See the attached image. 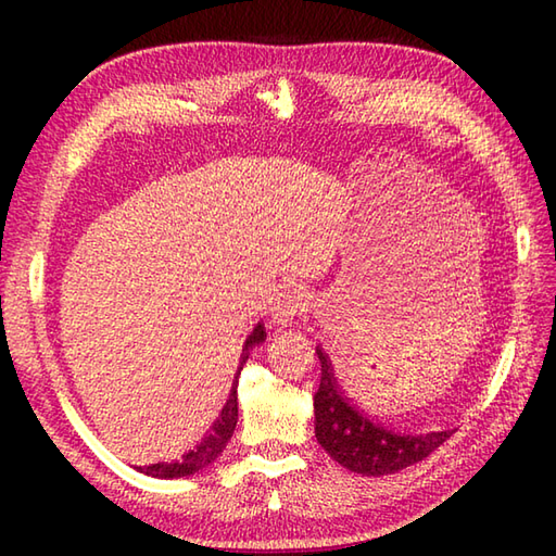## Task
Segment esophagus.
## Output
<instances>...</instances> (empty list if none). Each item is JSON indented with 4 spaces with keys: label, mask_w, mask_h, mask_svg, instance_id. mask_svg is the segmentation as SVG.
<instances>
[{
    "label": "esophagus",
    "mask_w": 556,
    "mask_h": 556,
    "mask_svg": "<svg viewBox=\"0 0 556 556\" xmlns=\"http://www.w3.org/2000/svg\"><path fill=\"white\" fill-rule=\"evenodd\" d=\"M305 311V293L301 289H285L271 308V323L275 325H289L293 317Z\"/></svg>",
    "instance_id": "34e87169"
}]
</instances>
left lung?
I'll return each instance as SVG.
<instances>
[{
    "label": "left lung",
    "mask_w": 556,
    "mask_h": 556,
    "mask_svg": "<svg viewBox=\"0 0 556 556\" xmlns=\"http://www.w3.org/2000/svg\"><path fill=\"white\" fill-rule=\"evenodd\" d=\"M315 353L323 365L320 387L313 396L315 437L337 464L361 476H392L430 456L452 437V430L428 434L394 432L363 416L339 389L327 353L320 346Z\"/></svg>",
    "instance_id": "1"
}]
</instances>
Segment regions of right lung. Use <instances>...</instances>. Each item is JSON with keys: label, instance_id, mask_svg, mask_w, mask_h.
Here are the masks:
<instances>
[{"label": "right lung", "instance_id": "add662e5", "mask_svg": "<svg viewBox=\"0 0 556 556\" xmlns=\"http://www.w3.org/2000/svg\"><path fill=\"white\" fill-rule=\"evenodd\" d=\"M265 327L263 325H255V329L251 334H248L245 344H243V353H241V361H239V372H236V380L231 384V392L227 404H224L219 418L212 422V430L200 440L191 452H186L179 460H162V464H150V466H138L140 473H146L150 478H164V480H172V478H186V476H193L198 470H203L205 466H210L212 460H215L222 452L227 442L231 440V434L236 430V420H239V401H236V387H239V375L243 370V363L251 356V351L263 344L265 341Z\"/></svg>", "mask_w": 556, "mask_h": 556}]
</instances>
